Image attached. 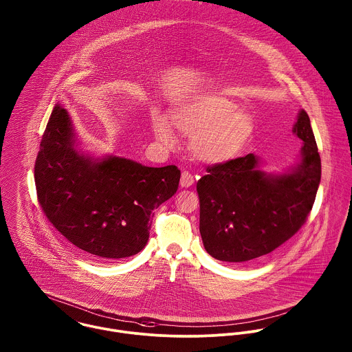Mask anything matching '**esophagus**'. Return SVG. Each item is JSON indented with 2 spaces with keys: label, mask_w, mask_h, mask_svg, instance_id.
<instances>
[{
  "label": "esophagus",
  "mask_w": 352,
  "mask_h": 352,
  "mask_svg": "<svg viewBox=\"0 0 352 352\" xmlns=\"http://www.w3.org/2000/svg\"><path fill=\"white\" fill-rule=\"evenodd\" d=\"M194 182H195V177H194L188 170H184V172L182 173L180 186H182L183 188H188V187H191V186L194 184Z\"/></svg>",
  "instance_id": "obj_1"
}]
</instances>
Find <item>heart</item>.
I'll return each mask as SVG.
<instances>
[{"instance_id":"1","label":"heart","mask_w":352,"mask_h":352,"mask_svg":"<svg viewBox=\"0 0 352 352\" xmlns=\"http://www.w3.org/2000/svg\"><path fill=\"white\" fill-rule=\"evenodd\" d=\"M170 123L191 138L192 154L207 164H225L236 158L254 131L253 119L247 111L217 95H201L176 104L170 111ZM170 123L158 112L153 115L154 135L165 146L176 145Z\"/></svg>"}]
</instances>
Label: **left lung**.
I'll return each instance as SVG.
<instances>
[{"mask_svg": "<svg viewBox=\"0 0 352 352\" xmlns=\"http://www.w3.org/2000/svg\"><path fill=\"white\" fill-rule=\"evenodd\" d=\"M293 133L303 141L301 160L283 173L261 170V160L251 153L208 166L198 182L201 241L214 258L243 263L260 257L305 223L321 180V160L303 109Z\"/></svg>", "mask_w": 352, "mask_h": 352, "instance_id": "8db88e82", "label": "left lung"}]
</instances>
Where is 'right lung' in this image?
<instances>
[{"label":"right lung","instance_id":"add662e5","mask_svg":"<svg viewBox=\"0 0 352 352\" xmlns=\"http://www.w3.org/2000/svg\"><path fill=\"white\" fill-rule=\"evenodd\" d=\"M179 182L175 165L82 153L67 111L54 107L35 162L38 201L54 228L88 256L116 260L142 251L153 210L176 194Z\"/></svg>","mask_w":352,"mask_h":352}]
</instances>
